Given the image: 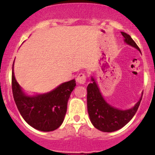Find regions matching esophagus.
I'll return each mask as SVG.
<instances>
[{
	"instance_id": "34e87169",
	"label": "esophagus",
	"mask_w": 155,
	"mask_h": 155,
	"mask_svg": "<svg viewBox=\"0 0 155 155\" xmlns=\"http://www.w3.org/2000/svg\"><path fill=\"white\" fill-rule=\"evenodd\" d=\"M76 81L78 82V83L82 84V85H85L86 83V76L84 73H79V76L76 78Z\"/></svg>"
}]
</instances>
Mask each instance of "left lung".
<instances>
[{"label":"left lung","mask_w":155,"mask_h":155,"mask_svg":"<svg viewBox=\"0 0 155 155\" xmlns=\"http://www.w3.org/2000/svg\"><path fill=\"white\" fill-rule=\"evenodd\" d=\"M121 34L127 44L140 51V48L129 34L124 32H121ZM91 83H89L87 87V107L92 124L103 132H113L125 126L137 112L143 97V94L140 101L134 107L126 110H121L109 105L103 97L93 77H91Z\"/></svg>","instance_id":"left-lung-1"}]
</instances>
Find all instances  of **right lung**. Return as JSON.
<instances>
[{"label": "right lung", "mask_w": 155, "mask_h": 155, "mask_svg": "<svg viewBox=\"0 0 155 155\" xmlns=\"http://www.w3.org/2000/svg\"><path fill=\"white\" fill-rule=\"evenodd\" d=\"M76 85V81L73 79L61 84L48 93L28 96L15 79L12 65V90L14 101L25 121L38 130L53 131L61 125L70 94Z\"/></svg>", "instance_id": "right-lung-1"}]
</instances>
